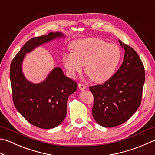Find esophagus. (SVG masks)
<instances>
[{
    "mask_svg": "<svg viewBox=\"0 0 155 155\" xmlns=\"http://www.w3.org/2000/svg\"><path fill=\"white\" fill-rule=\"evenodd\" d=\"M78 87H79V89L81 90H83L86 88V86L84 85V84L83 83H79L78 84Z\"/></svg>",
    "mask_w": 155,
    "mask_h": 155,
    "instance_id": "34e87169",
    "label": "esophagus"
}]
</instances>
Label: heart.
<instances>
[{"label":"heart","instance_id":"1","mask_svg":"<svg viewBox=\"0 0 155 155\" xmlns=\"http://www.w3.org/2000/svg\"><path fill=\"white\" fill-rule=\"evenodd\" d=\"M71 53L62 56V62L72 77L81 73L86 65V73L97 83H104L116 73L122 58L120 48L99 38L81 39L70 45Z\"/></svg>","mask_w":155,"mask_h":155}]
</instances>
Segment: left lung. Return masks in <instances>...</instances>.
<instances>
[{"label":"left lung","instance_id":"left-lung-1","mask_svg":"<svg viewBox=\"0 0 155 155\" xmlns=\"http://www.w3.org/2000/svg\"><path fill=\"white\" fill-rule=\"evenodd\" d=\"M119 41L125 50L120 68L109 81L89 87L94 98L93 116L105 128L119 126L132 116L140 105L145 81L144 67L138 54Z\"/></svg>","mask_w":155,"mask_h":155}]
</instances>
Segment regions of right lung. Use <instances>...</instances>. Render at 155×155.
<instances>
[{
	"instance_id": "1",
	"label": "right lung",
	"mask_w": 155,
	"mask_h": 155,
	"mask_svg": "<svg viewBox=\"0 0 155 155\" xmlns=\"http://www.w3.org/2000/svg\"><path fill=\"white\" fill-rule=\"evenodd\" d=\"M50 32L30 39L11 64L10 79L15 107L27 121L38 128L51 129L61 124L66 116L68 97L77 90V83L66 77L61 68H54L43 83L33 84L24 77L21 64L26 53L53 39L62 37Z\"/></svg>"
}]
</instances>
